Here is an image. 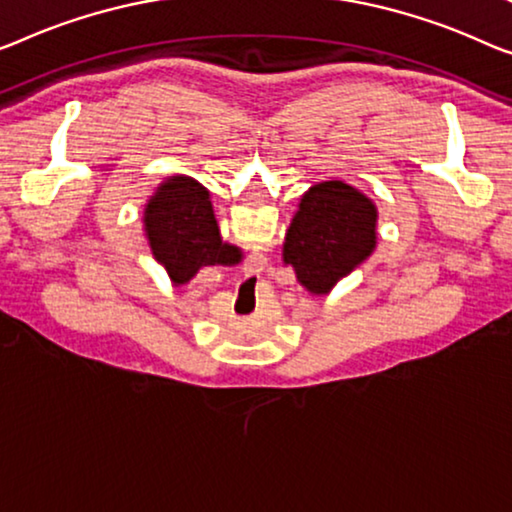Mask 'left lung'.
I'll return each instance as SVG.
<instances>
[{"label": "left lung", "mask_w": 512, "mask_h": 512, "mask_svg": "<svg viewBox=\"0 0 512 512\" xmlns=\"http://www.w3.org/2000/svg\"><path fill=\"white\" fill-rule=\"evenodd\" d=\"M375 227L377 209L368 197L342 181H322L303 195L282 257L305 289L329 294L375 250Z\"/></svg>", "instance_id": "left-lung-1"}]
</instances>
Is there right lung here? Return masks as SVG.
<instances>
[{"mask_svg":"<svg viewBox=\"0 0 512 512\" xmlns=\"http://www.w3.org/2000/svg\"><path fill=\"white\" fill-rule=\"evenodd\" d=\"M147 236L156 259L183 285L202 266L239 262V248L220 239L207 188L188 177H174L158 188L144 211Z\"/></svg>","mask_w":512,"mask_h":512,"instance_id":"1","label":"right lung"}]
</instances>
